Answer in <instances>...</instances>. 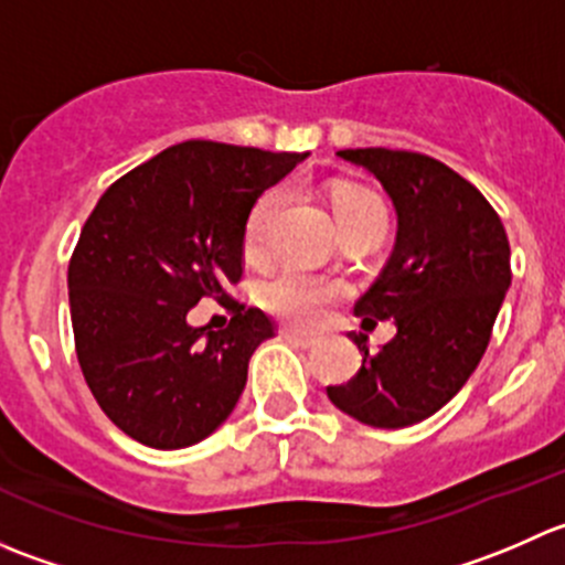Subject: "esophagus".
<instances>
[{"label": "esophagus", "mask_w": 565, "mask_h": 565, "mask_svg": "<svg viewBox=\"0 0 565 565\" xmlns=\"http://www.w3.org/2000/svg\"><path fill=\"white\" fill-rule=\"evenodd\" d=\"M284 339L292 341V344L300 347V350H315V347H317V339H309V335H300V333H295V330H284Z\"/></svg>", "instance_id": "obj_1"}]
</instances>
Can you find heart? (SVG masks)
<instances>
[{
	"instance_id": "heart-1",
	"label": "heart",
	"mask_w": 565,
	"mask_h": 565,
	"mask_svg": "<svg viewBox=\"0 0 565 565\" xmlns=\"http://www.w3.org/2000/svg\"><path fill=\"white\" fill-rule=\"evenodd\" d=\"M278 204H281V191H267L256 199L246 221V250L256 254L265 248L267 232H270L273 215H276ZM333 210L339 226L363 224V221H380L385 224V207L374 193L355 191V188H344V191L333 193ZM347 295V287L333 278H319L311 273L298 270V267H284L276 276L267 278L259 287V300L267 311L276 317L287 319L289 324L298 328H315L328 315L330 306Z\"/></svg>"
}]
</instances>
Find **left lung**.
<instances>
[{"instance_id":"8db88e82","label":"left lung","mask_w":565,"mask_h":565,"mask_svg":"<svg viewBox=\"0 0 565 565\" xmlns=\"http://www.w3.org/2000/svg\"><path fill=\"white\" fill-rule=\"evenodd\" d=\"M366 169L396 210V243L377 281L355 303L363 328L393 319L396 335L369 355L328 398L355 420L402 429L446 407L487 352L500 303L511 287L503 221L472 182L446 163L407 150H339Z\"/></svg>"}]
</instances>
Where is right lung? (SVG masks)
<instances>
[{"label":"right lung","mask_w":565,"mask_h":565,"mask_svg":"<svg viewBox=\"0 0 565 565\" xmlns=\"http://www.w3.org/2000/svg\"><path fill=\"white\" fill-rule=\"evenodd\" d=\"M306 152L182 141L106 188L67 265L78 366L114 426L174 451L213 435L246 388L273 319L232 300L224 331L191 329L202 297L243 276L250 207Z\"/></svg>","instance_id":"1"}]
</instances>
